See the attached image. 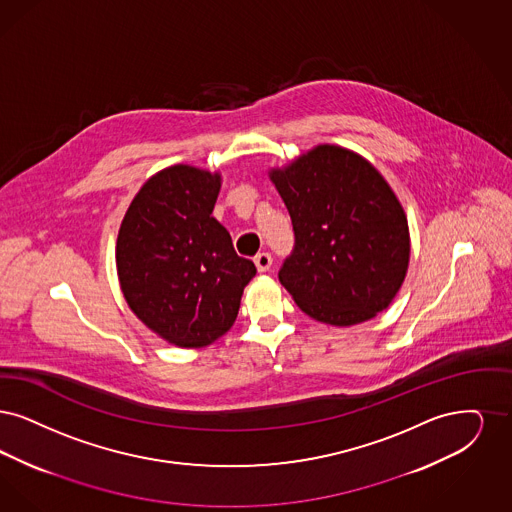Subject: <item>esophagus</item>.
<instances>
[{"label": "esophagus", "mask_w": 512, "mask_h": 512, "mask_svg": "<svg viewBox=\"0 0 512 512\" xmlns=\"http://www.w3.org/2000/svg\"><path fill=\"white\" fill-rule=\"evenodd\" d=\"M254 264H256L260 273H264V271H267V269L271 267V264H273V258H271L269 252H260V254L254 256Z\"/></svg>", "instance_id": "1"}]
</instances>
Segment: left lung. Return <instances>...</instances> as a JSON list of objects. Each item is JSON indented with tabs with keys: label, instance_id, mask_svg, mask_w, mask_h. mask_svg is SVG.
Masks as SVG:
<instances>
[{
	"label": "left lung",
	"instance_id": "8db88e82",
	"mask_svg": "<svg viewBox=\"0 0 512 512\" xmlns=\"http://www.w3.org/2000/svg\"><path fill=\"white\" fill-rule=\"evenodd\" d=\"M289 210L294 248L279 281L315 321L350 327L398 294L409 266V227L377 168L354 151L317 145L273 168Z\"/></svg>",
	"mask_w": 512,
	"mask_h": 512
}]
</instances>
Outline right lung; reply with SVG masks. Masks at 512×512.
<instances>
[{
    "label": "right lung",
    "instance_id": "add662e5",
    "mask_svg": "<svg viewBox=\"0 0 512 512\" xmlns=\"http://www.w3.org/2000/svg\"><path fill=\"white\" fill-rule=\"evenodd\" d=\"M220 187L218 172L164 168L139 189L118 231L116 269L128 306L179 348H202L227 333L256 275L212 218Z\"/></svg>",
    "mask_w": 512,
    "mask_h": 512
}]
</instances>
